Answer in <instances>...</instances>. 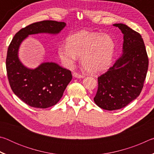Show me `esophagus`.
Wrapping results in <instances>:
<instances>
[{"mask_svg": "<svg viewBox=\"0 0 154 154\" xmlns=\"http://www.w3.org/2000/svg\"><path fill=\"white\" fill-rule=\"evenodd\" d=\"M72 75H73V77H76V78H83V76L82 75H81V74H79V73H77V72H74L73 73H72Z\"/></svg>", "mask_w": 154, "mask_h": 154, "instance_id": "obj_1", "label": "esophagus"}]
</instances>
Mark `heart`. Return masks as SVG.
Here are the masks:
<instances>
[{
	"instance_id": "b5f03b06",
	"label": "heart",
	"mask_w": 154,
	"mask_h": 154,
	"mask_svg": "<svg viewBox=\"0 0 154 154\" xmlns=\"http://www.w3.org/2000/svg\"><path fill=\"white\" fill-rule=\"evenodd\" d=\"M115 51V43L110 36L101 33L80 31L69 36L66 45L58 47V52L63 64L71 67L78 57L85 71L98 73L109 66Z\"/></svg>"
}]
</instances>
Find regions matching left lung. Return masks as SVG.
<instances>
[{
    "label": "left lung",
    "instance_id": "8db88e82",
    "mask_svg": "<svg viewBox=\"0 0 154 154\" xmlns=\"http://www.w3.org/2000/svg\"><path fill=\"white\" fill-rule=\"evenodd\" d=\"M124 35L123 54L98 77L95 103L108 111L124 107L139 96L148 69V57L141 35L123 24H115Z\"/></svg>",
    "mask_w": 154,
    "mask_h": 154
}]
</instances>
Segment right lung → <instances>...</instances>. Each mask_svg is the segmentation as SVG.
I'll return each mask as SVG.
<instances>
[{
	"mask_svg": "<svg viewBox=\"0 0 154 154\" xmlns=\"http://www.w3.org/2000/svg\"><path fill=\"white\" fill-rule=\"evenodd\" d=\"M66 23L45 20L33 23L15 34L7 50L6 69L13 92L32 107L46 109L55 105L72 79L71 71L54 62H43L35 69L26 67L20 60L18 51L28 35L38 33L57 35Z\"/></svg>",
	"mask_w": 154,
	"mask_h": 154,
	"instance_id": "add662e5",
	"label": "right lung"
}]
</instances>
